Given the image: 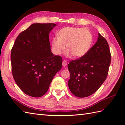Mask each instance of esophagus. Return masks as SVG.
Segmentation results:
<instances>
[{"label": "esophagus", "mask_w": 125, "mask_h": 125, "mask_svg": "<svg viewBox=\"0 0 125 125\" xmlns=\"http://www.w3.org/2000/svg\"><path fill=\"white\" fill-rule=\"evenodd\" d=\"M67 65V62L65 60H64L62 62V65L63 67H65Z\"/></svg>", "instance_id": "obj_1"}]
</instances>
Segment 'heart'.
<instances>
[{
  "label": "heart",
  "mask_w": 125,
  "mask_h": 125,
  "mask_svg": "<svg viewBox=\"0 0 125 125\" xmlns=\"http://www.w3.org/2000/svg\"><path fill=\"white\" fill-rule=\"evenodd\" d=\"M58 36L52 39L51 48L52 52L60 55L65 49V56L73 55L75 58H81L89 52L93 42V36L87 29L68 26L58 31Z\"/></svg>",
  "instance_id": "b5f03b06"
}]
</instances>
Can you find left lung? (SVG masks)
I'll return each mask as SVG.
<instances>
[{
    "label": "left lung",
    "mask_w": 125,
    "mask_h": 125,
    "mask_svg": "<svg viewBox=\"0 0 125 125\" xmlns=\"http://www.w3.org/2000/svg\"><path fill=\"white\" fill-rule=\"evenodd\" d=\"M111 56L107 42L98 33L97 41L89 52L68 65L69 89L75 96L84 98L97 91L107 77Z\"/></svg>",
    "instance_id": "obj_1"
}]
</instances>
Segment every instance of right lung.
<instances>
[{"label":"right lung","instance_id":"1","mask_svg":"<svg viewBox=\"0 0 125 125\" xmlns=\"http://www.w3.org/2000/svg\"><path fill=\"white\" fill-rule=\"evenodd\" d=\"M55 23H35L16 39L11 50L12 71L15 83L25 94L40 97L62 68V58L52 54L49 34Z\"/></svg>","mask_w":125,"mask_h":125}]
</instances>
